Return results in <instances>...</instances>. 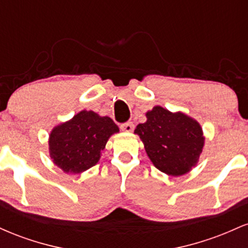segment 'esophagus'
<instances>
[{
	"instance_id": "34e87169",
	"label": "esophagus",
	"mask_w": 248,
	"mask_h": 248,
	"mask_svg": "<svg viewBox=\"0 0 248 248\" xmlns=\"http://www.w3.org/2000/svg\"><path fill=\"white\" fill-rule=\"evenodd\" d=\"M120 128L124 132H133L134 129V124L133 122L128 121V122H124V124H121Z\"/></svg>"
}]
</instances>
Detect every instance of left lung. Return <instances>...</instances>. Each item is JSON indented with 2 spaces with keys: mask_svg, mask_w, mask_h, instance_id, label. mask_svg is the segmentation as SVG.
<instances>
[{
  "mask_svg": "<svg viewBox=\"0 0 248 248\" xmlns=\"http://www.w3.org/2000/svg\"><path fill=\"white\" fill-rule=\"evenodd\" d=\"M144 149L154 166L170 176H181L197 163L204 146L202 128L183 113L160 106L147 113V121L138 124Z\"/></svg>",
  "mask_w": 248,
  "mask_h": 248,
  "instance_id": "8db88e82",
  "label": "left lung"
}]
</instances>
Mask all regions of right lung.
Listing matches in <instances>:
<instances>
[{
  "label": "right lung",
  "instance_id": "obj_1",
  "mask_svg": "<svg viewBox=\"0 0 248 248\" xmlns=\"http://www.w3.org/2000/svg\"><path fill=\"white\" fill-rule=\"evenodd\" d=\"M118 132L110 118L82 110L53 128L49 141L51 158L65 172H82L95 166L109 136Z\"/></svg>",
  "mask_w": 248,
  "mask_h": 248
}]
</instances>
